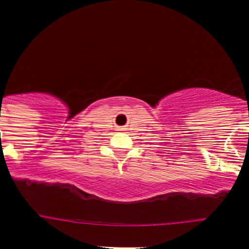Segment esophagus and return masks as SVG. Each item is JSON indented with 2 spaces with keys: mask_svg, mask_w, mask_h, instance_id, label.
I'll return each mask as SVG.
<instances>
[{
  "mask_svg": "<svg viewBox=\"0 0 249 249\" xmlns=\"http://www.w3.org/2000/svg\"><path fill=\"white\" fill-rule=\"evenodd\" d=\"M121 129H123V128H121Z\"/></svg>",
  "mask_w": 249,
  "mask_h": 249,
  "instance_id": "1",
  "label": "esophagus"
}]
</instances>
